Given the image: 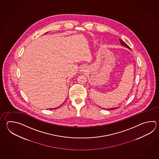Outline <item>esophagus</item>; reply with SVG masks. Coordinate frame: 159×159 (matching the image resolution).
<instances>
[{
	"instance_id": "obj_1",
	"label": "esophagus",
	"mask_w": 159,
	"mask_h": 159,
	"mask_svg": "<svg viewBox=\"0 0 159 159\" xmlns=\"http://www.w3.org/2000/svg\"><path fill=\"white\" fill-rule=\"evenodd\" d=\"M86 71H87V67H86L85 66H84V65L82 66L81 68H80V71L83 73V72H86Z\"/></svg>"
}]
</instances>
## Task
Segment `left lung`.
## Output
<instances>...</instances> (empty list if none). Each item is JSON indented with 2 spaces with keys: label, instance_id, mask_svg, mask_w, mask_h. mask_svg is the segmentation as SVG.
<instances>
[{
  "label": "left lung",
  "instance_id": "obj_1",
  "mask_svg": "<svg viewBox=\"0 0 159 159\" xmlns=\"http://www.w3.org/2000/svg\"><path fill=\"white\" fill-rule=\"evenodd\" d=\"M119 40H120V44H121V45H123L125 46V47H126V48H127L128 49H130V50H131L130 49V48L129 46L127 45L126 43H125V42H124V41H123L122 40H121L120 39H119ZM116 108H117V107H114V108H110V109H108V110H113V109H116Z\"/></svg>",
  "mask_w": 159,
  "mask_h": 159
}]
</instances>
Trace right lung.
<instances>
[{"instance_id": "right-lung-1", "label": "right lung", "mask_w": 159, "mask_h": 159, "mask_svg": "<svg viewBox=\"0 0 159 159\" xmlns=\"http://www.w3.org/2000/svg\"><path fill=\"white\" fill-rule=\"evenodd\" d=\"M62 105H61V106H62ZM60 107H61V106H60ZM57 108H58V107H57ZM54 109H56V108H54Z\"/></svg>"}]
</instances>
